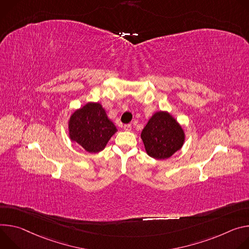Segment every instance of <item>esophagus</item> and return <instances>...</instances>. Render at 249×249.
Here are the masks:
<instances>
[{
  "label": "esophagus",
  "instance_id": "obj_1",
  "mask_svg": "<svg viewBox=\"0 0 249 249\" xmlns=\"http://www.w3.org/2000/svg\"><path fill=\"white\" fill-rule=\"evenodd\" d=\"M124 129L125 131H129V130H131V125L130 124H124Z\"/></svg>",
  "mask_w": 249,
  "mask_h": 249
}]
</instances>
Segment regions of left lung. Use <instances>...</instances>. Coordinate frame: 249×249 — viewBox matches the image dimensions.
Listing matches in <instances>:
<instances>
[{"label":"left lung","instance_id":"obj_1","mask_svg":"<svg viewBox=\"0 0 249 249\" xmlns=\"http://www.w3.org/2000/svg\"><path fill=\"white\" fill-rule=\"evenodd\" d=\"M147 154L155 159H167L180 150L185 133L179 123L168 112H156L142 131Z\"/></svg>","mask_w":249,"mask_h":249}]
</instances>
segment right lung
Masks as SVG:
<instances>
[{"label":"right lung","mask_w":249,"mask_h":249,"mask_svg":"<svg viewBox=\"0 0 249 249\" xmlns=\"http://www.w3.org/2000/svg\"><path fill=\"white\" fill-rule=\"evenodd\" d=\"M68 128L70 140L90 153L102 151L117 132L116 125L107 118L102 105L92 102L75 110Z\"/></svg>","instance_id":"add662e5"}]
</instances>
